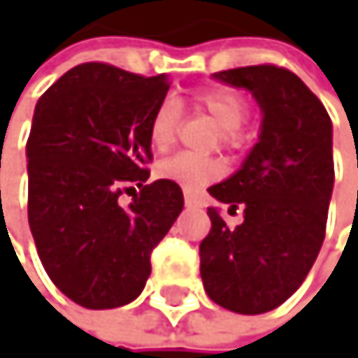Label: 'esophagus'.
Here are the masks:
<instances>
[{
    "label": "esophagus",
    "instance_id": "obj_1",
    "mask_svg": "<svg viewBox=\"0 0 358 358\" xmlns=\"http://www.w3.org/2000/svg\"><path fill=\"white\" fill-rule=\"evenodd\" d=\"M185 203L189 206V208H199V206H201V199L199 197H195V195H185Z\"/></svg>",
    "mask_w": 358,
    "mask_h": 358
}]
</instances>
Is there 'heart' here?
<instances>
[{"mask_svg":"<svg viewBox=\"0 0 358 358\" xmlns=\"http://www.w3.org/2000/svg\"><path fill=\"white\" fill-rule=\"evenodd\" d=\"M193 107L206 115H210L221 127L223 145H236L241 141V127L249 115L247 103L236 92L225 87L201 90L193 96ZM180 129V107L176 101L165 99L152 111L148 124V135L155 148L167 150ZM157 176L163 180L176 182L185 191H199L210 182L219 180L223 176V165L217 159L208 157H193V155H176L159 163Z\"/></svg>","mask_w":358,"mask_h":358,"instance_id":"heart-1","label":"heart"}]
</instances>
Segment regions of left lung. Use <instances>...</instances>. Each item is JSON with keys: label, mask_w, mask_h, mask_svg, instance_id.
Segmentation results:
<instances>
[{"label": "left lung", "mask_w": 358, "mask_h": 358, "mask_svg": "<svg viewBox=\"0 0 358 358\" xmlns=\"http://www.w3.org/2000/svg\"><path fill=\"white\" fill-rule=\"evenodd\" d=\"M247 87L262 109V133L243 167L208 189L245 221L229 227L208 208L210 231L199 243L203 290L217 305L266 313L290 299L320 253L333 193V124L292 71L259 64L213 75Z\"/></svg>", "instance_id": "8db88e82"}]
</instances>
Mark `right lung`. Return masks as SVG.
<instances>
[{
    "instance_id": "add662e5",
    "label": "right lung",
    "mask_w": 358,
    "mask_h": 358,
    "mask_svg": "<svg viewBox=\"0 0 358 358\" xmlns=\"http://www.w3.org/2000/svg\"><path fill=\"white\" fill-rule=\"evenodd\" d=\"M167 90L165 75L87 62L36 105L27 139L29 229L47 275L81 307L135 301L152 271L150 255L182 213L176 182H145L148 124ZM124 190L134 191L127 206L119 201Z\"/></svg>"
}]
</instances>
